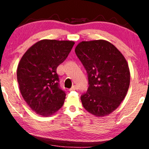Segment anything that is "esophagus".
Masks as SVG:
<instances>
[{
  "instance_id": "34e87169",
  "label": "esophagus",
  "mask_w": 149,
  "mask_h": 149,
  "mask_svg": "<svg viewBox=\"0 0 149 149\" xmlns=\"http://www.w3.org/2000/svg\"><path fill=\"white\" fill-rule=\"evenodd\" d=\"M78 88V87L76 85H73L72 86V88H71V90H77V89Z\"/></svg>"
}]
</instances>
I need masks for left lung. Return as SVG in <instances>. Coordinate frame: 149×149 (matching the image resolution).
I'll list each match as a JSON object with an SVG mask.
<instances>
[{"instance_id": "1", "label": "left lung", "mask_w": 149, "mask_h": 149, "mask_svg": "<svg viewBox=\"0 0 149 149\" xmlns=\"http://www.w3.org/2000/svg\"><path fill=\"white\" fill-rule=\"evenodd\" d=\"M75 52L88 73V89L80 97L83 107L96 116L109 115L118 107L129 88L127 61L104 40L80 42Z\"/></svg>"}]
</instances>
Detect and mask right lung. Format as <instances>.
<instances>
[{"label": "right lung", "instance_id": "obj_1", "mask_svg": "<svg viewBox=\"0 0 149 149\" xmlns=\"http://www.w3.org/2000/svg\"><path fill=\"white\" fill-rule=\"evenodd\" d=\"M74 42L42 40L30 47L18 65L17 76L24 100L42 116L57 111L66 93L60 88L57 68L64 62Z\"/></svg>", "mask_w": 149, "mask_h": 149}]
</instances>
